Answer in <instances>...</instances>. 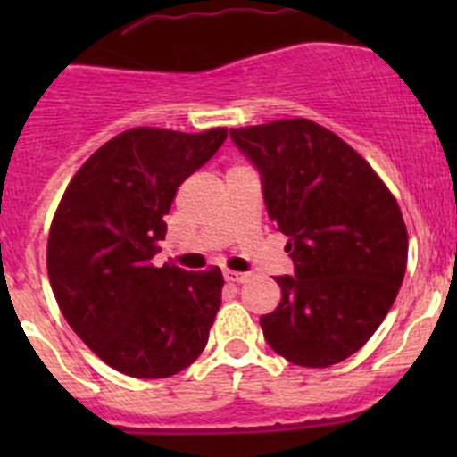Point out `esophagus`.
<instances>
[{"instance_id":"34e87169","label":"esophagus","mask_w":457,"mask_h":457,"mask_svg":"<svg viewBox=\"0 0 457 457\" xmlns=\"http://www.w3.org/2000/svg\"><path fill=\"white\" fill-rule=\"evenodd\" d=\"M223 278L228 280V283H245L247 274H238V271L225 270V271H223Z\"/></svg>"}]
</instances>
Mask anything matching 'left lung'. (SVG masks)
<instances>
[{"label":"left lung","instance_id":"8db88e82","mask_svg":"<svg viewBox=\"0 0 457 457\" xmlns=\"http://www.w3.org/2000/svg\"><path fill=\"white\" fill-rule=\"evenodd\" d=\"M256 165L294 276H276L280 303L261 316L265 340L301 367L356 353L394 305L407 271L409 237L398 201L338 135L310 119L232 128Z\"/></svg>","mask_w":457,"mask_h":457}]
</instances>
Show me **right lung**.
Here are the masks:
<instances>
[{"mask_svg":"<svg viewBox=\"0 0 457 457\" xmlns=\"http://www.w3.org/2000/svg\"><path fill=\"white\" fill-rule=\"evenodd\" d=\"M228 128H130L77 170L50 223L46 267L68 325L112 370L168 378L190 367L220 307L219 267L152 265L179 186Z\"/></svg>","mask_w":457,"mask_h":457,"instance_id":"right-lung-1","label":"right lung"}]
</instances>
